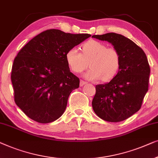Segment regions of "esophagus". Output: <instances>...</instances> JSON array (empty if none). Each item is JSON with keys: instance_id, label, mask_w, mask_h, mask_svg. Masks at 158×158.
<instances>
[{"instance_id": "obj_1", "label": "esophagus", "mask_w": 158, "mask_h": 158, "mask_svg": "<svg viewBox=\"0 0 158 158\" xmlns=\"http://www.w3.org/2000/svg\"><path fill=\"white\" fill-rule=\"evenodd\" d=\"M86 84V82L83 81V80H81V81H80V86H84V84Z\"/></svg>"}]
</instances>
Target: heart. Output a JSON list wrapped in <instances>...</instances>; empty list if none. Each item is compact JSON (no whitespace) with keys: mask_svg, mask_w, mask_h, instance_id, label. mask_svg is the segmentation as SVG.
<instances>
[{"mask_svg":"<svg viewBox=\"0 0 158 158\" xmlns=\"http://www.w3.org/2000/svg\"><path fill=\"white\" fill-rule=\"evenodd\" d=\"M82 54L76 47L66 54V60L71 70L81 73L89 66L91 68L84 74L89 80L108 81L116 76L120 66V54L116 48H107L106 44L96 40H89L81 46Z\"/></svg>","mask_w":158,"mask_h":158,"instance_id":"1","label":"heart"}]
</instances>
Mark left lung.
Segmentation results:
<instances>
[{
  "instance_id": "left-lung-1",
  "label": "left lung",
  "mask_w": 158,
  "mask_h": 158,
  "mask_svg": "<svg viewBox=\"0 0 158 158\" xmlns=\"http://www.w3.org/2000/svg\"><path fill=\"white\" fill-rule=\"evenodd\" d=\"M92 37L112 44L121 58L116 76L108 83L96 86L92 108L104 120L123 121L139 111L148 91L150 68L146 54L136 44L121 34L108 33Z\"/></svg>"
}]
</instances>
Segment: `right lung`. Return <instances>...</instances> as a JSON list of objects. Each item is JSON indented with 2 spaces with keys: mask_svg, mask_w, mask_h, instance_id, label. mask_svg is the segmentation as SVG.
<instances>
[{
  "mask_svg": "<svg viewBox=\"0 0 158 158\" xmlns=\"http://www.w3.org/2000/svg\"><path fill=\"white\" fill-rule=\"evenodd\" d=\"M58 29L41 32L28 41L13 61L11 81L17 106L33 120L49 123L63 114L79 79L70 72L66 54L90 37Z\"/></svg>",
  "mask_w": 158,
  "mask_h": 158,
  "instance_id": "obj_1",
  "label": "right lung"
}]
</instances>
